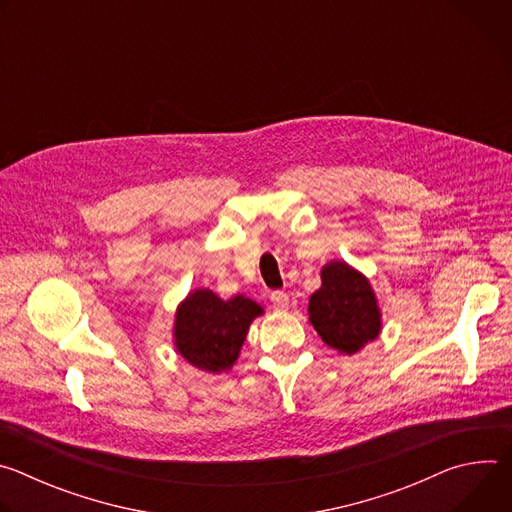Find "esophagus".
Returning <instances> with one entry per match:
<instances>
[{
  "instance_id": "esophagus-1",
  "label": "esophagus",
  "mask_w": 512,
  "mask_h": 512,
  "mask_svg": "<svg viewBox=\"0 0 512 512\" xmlns=\"http://www.w3.org/2000/svg\"><path fill=\"white\" fill-rule=\"evenodd\" d=\"M271 304L277 310H287L289 308V296L285 294V291H271Z\"/></svg>"
}]
</instances>
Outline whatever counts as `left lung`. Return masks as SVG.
<instances>
[{"label":"left lung","mask_w":512,"mask_h":512,"mask_svg":"<svg viewBox=\"0 0 512 512\" xmlns=\"http://www.w3.org/2000/svg\"><path fill=\"white\" fill-rule=\"evenodd\" d=\"M310 322L340 354H354L381 332V310L369 279L344 261L322 267V285L310 298Z\"/></svg>","instance_id":"1"}]
</instances>
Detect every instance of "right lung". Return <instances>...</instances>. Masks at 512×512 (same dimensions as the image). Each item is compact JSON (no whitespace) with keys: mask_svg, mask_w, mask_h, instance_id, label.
<instances>
[{"mask_svg":"<svg viewBox=\"0 0 512 512\" xmlns=\"http://www.w3.org/2000/svg\"><path fill=\"white\" fill-rule=\"evenodd\" d=\"M261 314L263 308L245 296L221 300L210 289L190 291L176 310V350L200 371H229L251 322Z\"/></svg>","mask_w":512,"mask_h":512,"instance_id":"1","label":"right lung"}]
</instances>
